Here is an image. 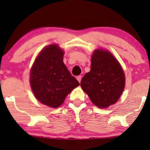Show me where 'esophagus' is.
<instances>
[{
	"label": "esophagus",
	"mask_w": 150,
	"mask_h": 150,
	"mask_svg": "<svg viewBox=\"0 0 150 150\" xmlns=\"http://www.w3.org/2000/svg\"><path fill=\"white\" fill-rule=\"evenodd\" d=\"M76 79L78 80V81H79V83H81V79H82V76H78L76 77Z\"/></svg>",
	"instance_id": "esophagus-1"
}]
</instances>
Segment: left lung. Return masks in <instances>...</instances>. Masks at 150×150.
I'll return each instance as SVG.
<instances>
[{"instance_id": "obj_1", "label": "left lung", "mask_w": 150, "mask_h": 150, "mask_svg": "<svg viewBox=\"0 0 150 150\" xmlns=\"http://www.w3.org/2000/svg\"><path fill=\"white\" fill-rule=\"evenodd\" d=\"M81 86L96 106L107 108L124 91V71L110 52L96 50L91 57V70L82 79Z\"/></svg>"}]
</instances>
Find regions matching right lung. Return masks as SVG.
<instances>
[{"mask_svg": "<svg viewBox=\"0 0 150 150\" xmlns=\"http://www.w3.org/2000/svg\"><path fill=\"white\" fill-rule=\"evenodd\" d=\"M64 52L56 44L47 46L39 54L30 74L35 96L52 108L63 104L67 94L79 85L63 62Z\"/></svg>", "mask_w": 150, "mask_h": 150, "instance_id": "obj_1", "label": "right lung"}]
</instances>
